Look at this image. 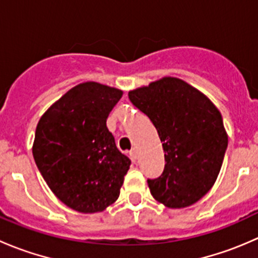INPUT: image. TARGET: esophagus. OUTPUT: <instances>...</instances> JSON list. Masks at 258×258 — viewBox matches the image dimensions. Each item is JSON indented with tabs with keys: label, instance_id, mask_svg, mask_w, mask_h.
Returning a JSON list of instances; mask_svg holds the SVG:
<instances>
[{
	"label": "esophagus",
	"instance_id": "esophagus-1",
	"mask_svg": "<svg viewBox=\"0 0 258 258\" xmlns=\"http://www.w3.org/2000/svg\"><path fill=\"white\" fill-rule=\"evenodd\" d=\"M130 156H131L132 160H137V158H139V152H137L136 148H134V150L130 152Z\"/></svg>",
	"mask_w": 258,
	"mask_h": 258
}]
</instances>
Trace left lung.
<instances>
[{"label":"left lung","mask_w":258,"mask_h":258,"mask_svg":"<svg viewBox=\"0 0 258 258\" xmlns=\"http://www.w3.org/2000/svg\"><path fill=\"white\" fill-rule=\"evenodd\" d=\"M128 97L150 117L165 152L163 173L147 181L153 199L168 209L196 204L215 184L227 148L218 108L204 92L171 76L131 90Z\"/></svg>","instance_id":"1"}]
</instances>
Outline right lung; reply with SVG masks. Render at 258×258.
Returning a JSON list of instances; mask_svg holds the SVG:
<instances>
[{
	"instance_id": "add662e5",
	"label": "right lung",
	"mask_w": 258,
	"mask_h": 258,
	"mask_svg": "<svg viewBox=\"0 0 258 258\" xmlns=\"http://www.w3.org/2000/svg\"><path fill=\"white\" fill-rule=\"evenodd\" d=\"M123 91L87 81L41 116L32 153L54 196L81 213L102 212L119 196L131 160L116 147L106 119Z\"/></svg>"
}]
</instances>
